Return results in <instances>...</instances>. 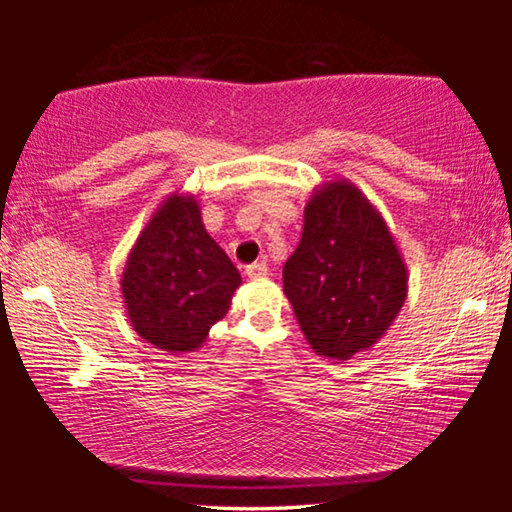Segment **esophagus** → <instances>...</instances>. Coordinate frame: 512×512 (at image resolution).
I'll return each instance as SVG.
<instances>
[{
	"label": "esophagus",
	"instance_id": "1",
	"mask_svg": "<svg viewBox=\"0 0 512 512\" xmlns=\"http://www.w3.org/2000/svg\"><path fill=\"white\" fill-rule=\"evenodd\" d=\"M246 275L250 277V280H262V277L268 275V266H266L264 262L250 264V266L246 268Z\"/></svg>",
	"mask_w": 512,
	"mask_h": 512
}]
</instances>
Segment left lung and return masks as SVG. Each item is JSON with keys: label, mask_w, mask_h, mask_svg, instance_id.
Returning <instances> with one entry per match:
<instances>
[{"label": "left lung", "mask_w": 512, "mask_h": 512, "mask_svg": "<svg viewBox=\"0 0 512 512\" xmlns=\"http://www.w3.org/2000/svg\"><path fill=\"white\" fill-rule=\"evenodd\" d=\"M282 280L311 350L329 361L370 350L409 293L391 228L348 178L327 180L309 196L302 239Z\"/></svg>", "instance_id": "obj_1"}]
</instances>
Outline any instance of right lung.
I'll list each match as a JSON object with an SVG mask.
<instances>
[{"instance_id":"right-lung-1","label":"right lung","mask_w":512,"mask_h":512,"mask_svg":"<svg viewBox=\"0 0 512 512\" xmlns=\"http://www.w3.org/2000/svg\"><path fill=\"white\" fill-rule=\"evenodd\" d=\"M241 275L205 230L194 194L173 192L155 207L121 273V298L137 336L158 350L201 348L228 314Z\"/></svg>"}]
</instances>
